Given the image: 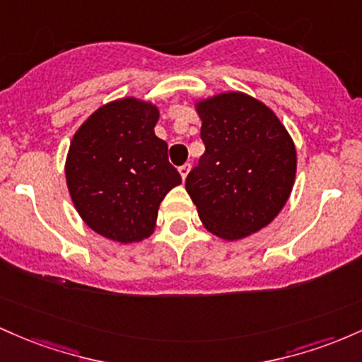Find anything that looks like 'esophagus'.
<instances>
[{
    "mask_svg": "<svg viewBox=\"0 0 362 362\" xmlns=\"http://www.w3.org/2000/svg\"><path fill=\"white\" fill-rule=\"evenodd\" d=\"M188 173H189V164H185V165H181V168H180V174H181L182 181L186 180V176H188Z\"/></svg>",
    "mask_w": 362,
    "mask_h": 362,
    "instance_id": "1",
    "label": "esophagus"
}]
</instances>
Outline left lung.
I'll return each instance as SVG.
<instances>
[{"label":"left lung","instance_id":"left-lung-1","mask_svg":"<svg viewBox=\"0 0 362 362\" xmlns=\"http://www.w3.org/2000/svg\"><path fill=\"white\" fill-rule=\"evenodd\" d=\"M194 111L205 153L185 186L203 227L224 241L258 233L291 197L294 140L269 105L245 92L205 97Z\"/></svg>","mask_w":362,"mask_h":362}]
</instances>
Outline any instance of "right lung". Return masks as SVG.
Returning <instances> with one entry per match:
<instances>
[{
    "label": "right lung",
    "mask_w": 362,
    "mask_h": 362,
    "mask_svg": "<svg viewBox=\"0 0 362 362\" xmlns=\"http://www.w3.org/2000/svg\"><path fill=\"white\" fill-rule=\"evenodd\" d=\"M159 107L138 97L100 105L75 132L64 176L82 221L105 239L128 245L156 229L160 202L181 176L156 135Z\"/></svg>",
    "instance_id": "obj_1"
}]
</instances>
